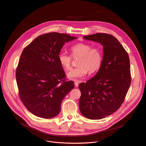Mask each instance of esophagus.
I'll list each match as a JSON object with an SVG mask.
<instances>
[{
	"label": "esophagus",
	"mask_w": 146,
	"mask_h": 146,
	"mask_svg": "<svg viewBox=\"0 0 146 146\" xmlns=\"http://www.w3.org/2000/svg\"><path fill=\"white\" fill-rule=\"evenodd\" d=\"M74 84H75V86L76 87H77L78 86V84H79V82H78V81H77V80H75L74 81Z\"/></svg>",
	"instance_id": "34e87169"
}]
</instances>
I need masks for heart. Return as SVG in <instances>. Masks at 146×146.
I'll return each instance as SVG.
<instances>
[{"instance_id":"heart-1","label":"heart","mask_w":146,"mask_h":146,"mask_svg":"<svg viewBox=\"0 0 146 146\" xmlns=\"http://www.w3.org/2000/svg\"><path fill=\"white\" fill-rule=\"evenodd\" d=\"M71 52L74 58L80 57L77 68L71 69L67 73V77L77 80L84 77L87 74H93L100 68L103 61V53L99 47H92L87 43H80L71 46ZM58 60L65 70L71 68L72 57L66 52H61L58 54Z\"/></svg>"}]
</instances>
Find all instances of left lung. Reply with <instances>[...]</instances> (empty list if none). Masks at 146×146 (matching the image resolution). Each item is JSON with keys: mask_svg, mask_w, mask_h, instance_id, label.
Here are the masks:
<instances>
[{"mask_svg": "<svg viewBox=\"0 0 146 146\" xmlns=\"http://www.w3.org/2000/svg\"><path fill=\"white\" fill-rule=\"evenodd\" d=\"M103 46L102 65L94 77L78 87L81 95L79 108L90 119H101L113 113L123 103L131 84L128 54L119 41L106 33L83 37Z\"/></svg>", "mask_w": 146, "mask_h": 146, "instance_id": "8db88e82", "label": "left lung"}]
</instances>
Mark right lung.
<instances>
[{
	"label": "right lung",
	"instance_id": "add662e5",
	"mask_svg": "<svg viewBox=\"0 0 146 146\" xmlns=\"http://www.w3.org/2000/svg\"><path fill=\"white\" fill-rule=\"evenodd\" d=\"M77 37L49 33L39 36L24 48L16 70L19 98L34 115L45 119L57 116L62 100L74 88L66 81L58 60L64 44Z\"/></svg>",
	"mask_w": 146,
	"mask_h": 146
}]
</instances>
